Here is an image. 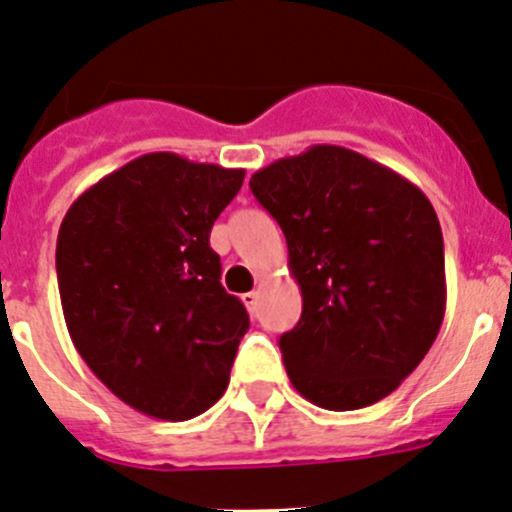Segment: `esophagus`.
<instances>
[{"mask_svg":"<svg viewBox=\"0 0 512 512\" xmlns=\"http://www.w3.org/2000/svg\"><path fill=\"white\" fill-rule=\"evenodd\" d=\"M257 299H260V294H257V292H245V294H242V302H245L247 312H250V314L257 312Z\"/></svg>","mask_w":512,"mask_h":512,"instance_id":"34e87169","label":"esophagus"}]
</instances>
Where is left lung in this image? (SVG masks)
<instances>
[{"label": "left lung", "instance_id": "left-lung-1", "mask_svg": "<svg viewBox=\"0 0 512 512\" xmlns=\"http://www.w3.org/2000/svg\"><path fill=\"white\" fill-rule=\"evenodd\" d=\"M285 232L302 317L280 337L294 389L329 411L376 404L421 364L446 314L443 235L411 180L342 146L250 178Z\"/></svg>", "mask_w": 512, "mask_h": 512}]
</instances>
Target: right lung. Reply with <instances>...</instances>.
I'll list each match as a JSON object with an SVG mask.
<instances>
[{"mask_svg": "<svg viewBox=\"0 0 512 512\" xmlns=\"http://www.w3.org/2000/svg\"><path fill=\"white\" fill-rule=\"evenodd\" d=\"M245 170L146 153L81 193L56 240L71 342L131 409L188 421L225 394L250 317L210 230Z\"/></svg>", "mask_w": 512, "mask_h": 512, "instance_id": "right-lung-1", "label": "right lung"}]
</instances>
